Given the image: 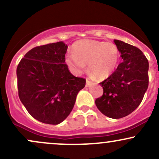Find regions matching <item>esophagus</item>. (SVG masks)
Wrapping results in <instances>:
<instances>
[{"label":"esophagus","mask_w":159,"mask_h":159,"mask_svg":"<svg viewBox=\"0 0 159 159\" xmlns=\"http://www.w3.org/2000/svg\"><path fill=\"white\" fill-rule=\"evenodd\" d=\"M91 84V81H89L88 79H87V81H86V87H89V86Z\"/></svg>","instance_id":"esophagus-1"}]
</instances>
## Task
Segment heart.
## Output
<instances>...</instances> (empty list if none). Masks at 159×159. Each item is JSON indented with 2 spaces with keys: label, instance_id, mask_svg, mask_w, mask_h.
<instances>
[{
  "label": "heart",
  "instance_id": "obj_1",
  "mask_svg": "<svg viewBox=\"0 0 159 159\" xmlns=\"http://www.w3.org/2000/svg\"><path fill=\"white\" fill-rule=\"evenodd\" d=\"M72 54L66 58V63L74 72L82 73L88 64L89 72L99 80L108 78L120 61V52L116 45L94 39L75 42Z\"/></svg>",
  "mask_w": 159,
  "mask_h": 159
}]
</instances>
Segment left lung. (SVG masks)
Instances as JSON below:
<instances>
[{
    "label": "left lung",
    "mask_w": 159,
    "mask_h": 159,
    "mask_svg": "<svg viewBox=\"0 0 159 159\" xmlns=\"http://www.w3.org/2000/svg\"><path fill=\"white\" fill-rule=\"evenodd\" d=\"M123 62L99 84L103 95L96 99V107L112 119L128 116L139 106L149 85V62L135 46L114 39Z\"/></svg>",
    "instance_id": "obj_1"
}]
</instances>
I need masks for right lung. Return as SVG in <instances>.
Listing matches in <instances>:
<instances>
[{
	"mask_svg": "<svg viewBox=\"0 0 159 159\" xmlns=\"http://www.w3.org/2000/svg\"><path fill=\"white\" fill-rule=\"evenodd\" d=\"M67 48L63 42L35 47L16 69L20 100L29 114L43 123H62L85 87L84 78L75 77L66 64Z\"/></svg>",
	"mask_w": 159,
	"mask_h": 159,
	"instance_id": "obj_1",
	"label": "right lung"
}]
</instances>
